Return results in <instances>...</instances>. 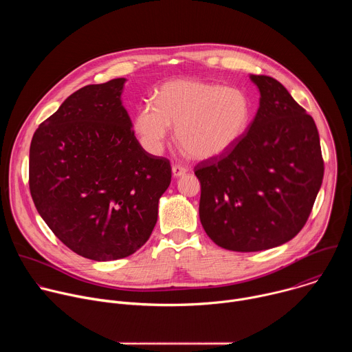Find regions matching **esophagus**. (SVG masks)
Listing matches in <instances>:
<instances>
[{
  "label": "esophagus",
  "mask_w": 352,
  "mask_h": 352,
  "mask_svg": "<svg viewBox=\"0 0 352 352\" xmlns=\"http://www.w3.org/2000/svg\"><path fill=\"white\" fill-rule=\"evenodd\" d=\"M171 171H173V177H174V178H178V177H182V175L186 173V168H184V167H181V166H174Z\"/></svg>",
  "instance_id": "1"
}]
</instances>
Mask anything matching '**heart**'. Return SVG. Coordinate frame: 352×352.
<instances>
[{
	"instance_id": "heart-1",
	"label": "heart",
	"mask_w": 352,
	"mask_h": 352,
	"mask_svg": "<svg viewBox=\"0 0 352 352\" xmlns=\"http://www.w3.org/2000/svg\"><path fill=\"white\" fill-rule=\"evenodd\" d=\"M252 106L238 87H224L196 79L164 83L155 96V106H142L133 129L142 146L160 155L175 126L177 140L196 160H216L226 156L245 135Z\"/></svg>"
}]
</instances>
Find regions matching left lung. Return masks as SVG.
I'll return each instance as SVG.
<instances>
[{"mask_svg": "<svg viewBox=\"0 0 352 352\" xmlns=\"http://www.w3.org/2000/svg\"><path fill=\"white\" fill-rule=\"evenodd\" d=\"M259 109L226 156L196 166L199 217L219 246L258 252L292 239L305 226L323 179L319 132L288 90L249 75Z\"/></svg>", "mask_w": 352, "mask_h": 352, "instance_id": "8db88e82", "label": "left lung"}]
</instances>
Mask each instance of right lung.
Wrapping results in <instances>:
<instances>
[{
  "label": "right lung",
  "instance_id": "right-lung-1",
  "mask_svg": "<svg viewBox=\"0 0 352 352\" xmlns=\"http://www.w3.org/2000/svg\"><path fill=\"white\" fill-rule=\"evenodd\" d=\"M125 78L87 85L40 124L29 153L34 206L75 254L126 258L148 239L170 162L147 155L122 106Z\"/></svg>",
  "mask_w": 352,
  "mask_h": 352
}]
</instances>
